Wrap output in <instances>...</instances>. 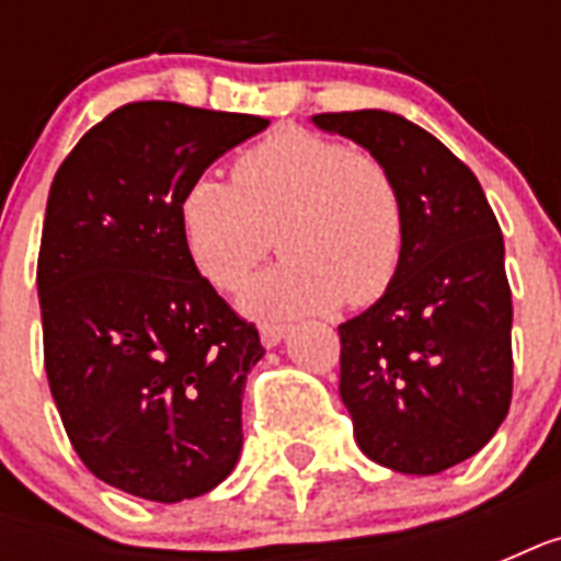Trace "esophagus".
Wrapping results in <instances>:
<instances>
[{
    "instance_id": "obj_1",
    "label": "esophagus",
    "mask_w": 561,
    "mask_h": 561,
    "mask_svg": "<svg viewBox=\"0 0 561 561\" xmlns=\"http://www.w3.org/2000/svg\"><path fill=\"white\" fill-rule=\"evenodd\" d=\"M285 334H288V329H285V325H276V323L259 325V337H262L264 350H273V346H279V343L285 341Z\"/></svg>"
}]
</instances>
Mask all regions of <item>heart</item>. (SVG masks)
<instances>
[{
  "label": "heart",
  "mask_w": 561,
  "mask_h": 561,
  "mask_svg": "<svg viewBox=\"0 0 561 561\" xmlns=\"http://www.w3.org/2000/svg\"><path fill=\"white\" fill-rule=\"evenodd\" d=\"M180 224L197 271L236 290L273 250L285 262L247 288L241 306L264 320L367 306L390 288L404 259V194L375 153L337 139L282 130L236 160L232 183L194 180Z\"/></svg>",
  "instance_id": "obj_1"
}]
</instances>
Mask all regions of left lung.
<instances>
[{
	"instance_id": "1",
	"label": "left lung",
	"mask_w": 561,
	"mask_h": 561,
	"mask_svg": "<svg viewBox=\"0 0 561 561\" xmlns=\"http://www.w3.org/2000/svg\"><path fill=\"white\" fill-rule=\"evenodd\" d=\"M320 130L375 153L404 194L396 279L341 332V399L383 469L439 474L495 436L513 399L504 236L469 165L387 110L320 113Z\"/></svg>"
}]
</instances>
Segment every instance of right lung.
<instances>
[{"mask_svg":"<svg viewBox=\"0 0 561 561\" xmlns=\"http://www.w3.org/2000/svg\"><path fill=\"white\" fill-rule=\"evenodd\" d=\"M267 118L136 101L57 169L37 262L46 375L83 466L127 495H206L241 457L259 332L203 279L180 201Z\"/></svg>","mask_w":561,"mask_h":561,"instance_id":"add662e5","label":"right lung"}]
</instances>
